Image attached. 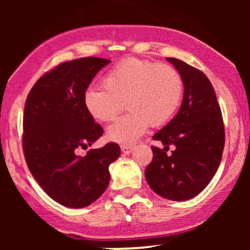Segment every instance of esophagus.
Wrapping results in <instances>:
<instances>
[{
  "label": "esophagus",
  "instance_id": "34e87169",
  "mask_svg": "<svg viewBox=\"0 0 250 250\" xmlns=\"http://www.w3.org/2000/svg\"><path fill=\"white\" fill-rule=\"evenodd\" d=\"M133 149H134L133 146H121L122 153L125 154H130L131 151H133Z\"/></svg>",
  "mask_w": 250,
  "mask_h": 250
}]
</instances>
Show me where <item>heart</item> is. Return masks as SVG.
Wrapping results in <instances>:
<instances>
[{
    "label": "heart",
    "mask_w": 250,
    "mask_h": 250,
    "mask_svg": "<svg viewBox=\"0 0 250 250\" xmlns=\"http://www.w3.org/2000/svg\"><path fill=\"white\" fill-rule=\"evenodd\" d=\"M181 74L167 63L128 59L120 61L102 79V88H88L83 103L96 121H110L125 107L130 113L111 123V141L131 145L149 125L161 127L173 119L183 97Z\"/></svg>",
    "instance_id": "b5f03b06"
}]
</instances>
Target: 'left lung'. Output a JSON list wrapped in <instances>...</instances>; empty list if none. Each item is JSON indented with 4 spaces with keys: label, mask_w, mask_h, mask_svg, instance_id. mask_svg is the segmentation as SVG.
I'll return each mask as SVG.
<instances>
[{
    "label": "left lung",
    "mask_w": 250,
    "mask_h": 250,
    "mask_svg": "<svg viewBox=\"0 0 250 250\" xmlns=\"http://www.w3.org/2000/svg\"><path fill=\"white\" fill-rule=\"evenodd\" d=\"M181 74L185 95L177 115L153 136L165 149L151 146L153 160L145 170L148 185L160 196L185 201L208 186L225 148V123L210 81L202 71L168 57ZM169 145L175 147L167 154Z\"/></svg>",
    "instance_id": "left-lung-1"
}]
</instances>
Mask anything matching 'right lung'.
<instances>
[{"label":"right lung","mask_w":250,"mask_h":250,"mask_svg":"<svg viewBox=\"0 0 250 250\" xmlns=\"http://www.w3.org/2000/svg\"><path fill=\"white\" fill-rule=\"evenodd\" d=\"M109 63L99 57L60 63L37 80L25 100V162L43 190L65 207L83 208L99 199L109 185V165L121 153L117 143L109 142L79 155L103 134L88 114L83 94Z\"/></svg>","instance_id":"add662e5"}]
</instances>
